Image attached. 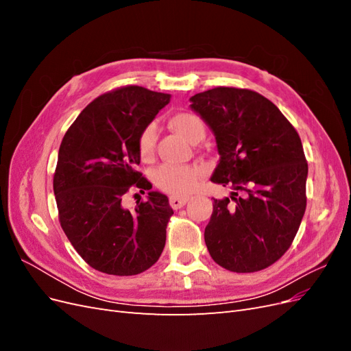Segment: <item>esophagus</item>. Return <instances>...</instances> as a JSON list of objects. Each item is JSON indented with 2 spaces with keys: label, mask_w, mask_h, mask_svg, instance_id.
<instances>
[{
  "label": "esophagus",
  "mask_w": 351,
  "mask_h": 351,
  "mask_svg": "<svg viewBox=\"0 0 351 351\" xmlns=\"http://www.w3.org/2000/svg\"><path fill=\"white\" fill-rule=\"evenodd\" d=\"M187 202H189L187 197H178V196H171V197H169V204H171V206L174 209L183 208L187 204Z\"/></svg>",
  "instance_id": "1"
}]
</instances>
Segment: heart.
Wrapping results in <instances>:
<instances>
[{
	"label": "heart",
	"instance_id": "b5f03b06",
	"mask_svg": "<svg viewBox=\"0 0 351 351\" xmlns=\"http://www.w3.org/2000/svg\"><path fill=\"white\" fill-rule=\"evenodd\" d=\"M169 127L190 143H196L204 139L205 125L197 115L189 112H178L169 119ZM156 142L155 127L146 125L139 136L137 149L143 161H149L154 156ZM204 176V168L200 167H174L162 165L154 174L155 184L164 192L176 196H186L197 187L199 180Z\"/></svg>",
	"mask_w": 351,
	"mask_h": 351
}]
</instances>
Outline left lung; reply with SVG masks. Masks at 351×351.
<instances>
[{"label": "left lung", "instance_id": "8db88e82", "mask_svg": "<svg viewBox=\"0 0 351 351\" xmlns=\"http://www.w3.org/2000/svg\"><path fill=\"white\" fill-rule=\"evenodd\" d=\"M212 130L219 161L210 182L228 186L214 199L205 228L209 254L232 272L268 268L289 250L306 209L307 162L294 127L258 92L215 88L190 98Z\"/></svg>", "mask_w": 351, "mask_h": 351}]
</instances>
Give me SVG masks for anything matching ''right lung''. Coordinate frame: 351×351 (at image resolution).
<instances>
[{
    "mask_svg": "<svg viewBox=\"0 0 351 351\" xmlns=\"http://www.w3.org/2000/svg\"><path fill=\"white\" fill-rule=\"evenodd\" d=\"M169 99L168 93L141 86L104 93L79 114L61 142L54 174L60 224L97 271L141 274L164 250L173 208L136 167L139 136ZM133 186L150 192L129 211L121 200Z\"/></svg>",
    "mask_w": 351,
    "mask_h": 351,
    "instance_id": "right-lung-1",
    "label": "right lung"
}]
</instances>
